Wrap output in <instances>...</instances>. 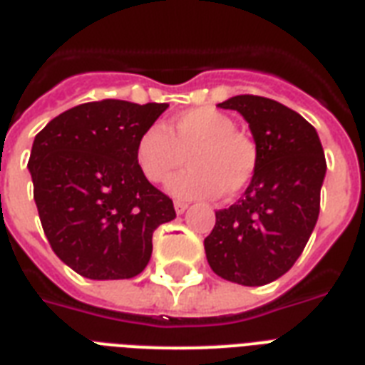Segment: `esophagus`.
I'll list each match as a JSON object with an SVG mask.
<instances>
[{
  "label": "esophagus",
  "instance_id": "esophagus-1",
  "mask_svg": "<svg viewBox=\"0 0 365 365\" xmlns=\"http://www.w3.org/2000/svg\"><path fill=\"white\" fill-rule=\"evenodd\" d=\"M174 208H176V214H183V212L189 208V205L187 202H182V200H176V202H174Z\"/></svg>",
  "mask_w": 365,
  "mask_h": 365
}]
</instances>
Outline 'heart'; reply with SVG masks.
<instances>
[{
  "instance_id": "obj_1",
  "label": "heart",
  "mask_w": 365,
  "mask_h": 365,
  "mask_svg": "<svg viewBox=\"0 0 365 365\" xmlns=\"http://www.w3.org/2000/svg\"><path fill=\"white\" fill-rule=\"evenodd\" d=\"M165 130L151 125L136 143V160L149 182H163L187 159L189 168L168 178L166 189L180 199H231L255 176L259 153L237 123L214 108L178 113Z\"/></svg>"
}]
</instances>
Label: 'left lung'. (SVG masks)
<instances>
[{"instance_id":"1","label":"left lung","mask_w":365,"mask_h":365,"mask_svg":"<svg viewBox=\"0 0 365 365\" xmlns=\"http://www.w3.org/2000/svg\"><path fill=\"white\" fill-rule=\"evenodd\" d=\"M217 106L246 119L259 163L242 197L216 212L206 259L229 282L263 286L288 272L309 242L326 157L314 126L280 102L240 94Z\"/></svg>"}]
</instances>
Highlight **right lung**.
Here are the masks:
<instances>
[{"mask_svg":"<svg viewBox=\"0 0 365 365\" xmlns=\"http://www.w3.org/2000/svg\"><path fill=\"white\" fill-rule=\"evenodd\" d=\"M168 104L88 102L60 113L34 140L30 168L43 231L66 265L91 280L140 274L153 231L174 205L143 176L136 143Z\"/></svg>","mask_w":365,"mask_h":365,"instance_id":"obj_1","label":"right lung"}]
</instances>
